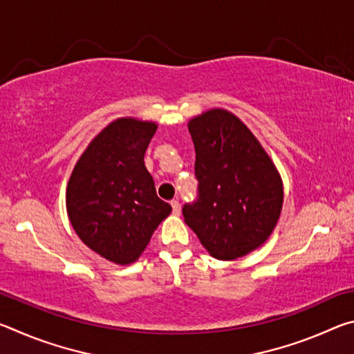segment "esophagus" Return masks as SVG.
Masks as SVG:
<instances>
[{"instance_id": "1", "label": "esophagus", "mask_w": 354, "mask_h": 354, "mask_svg": "<svg viewBox=\"0 0 354 354\" xmlns=\"http://www.w3.org/2000/svg\"><path fill=\"white\" fill-rule=\"evenodd\" d=\"M170 205H171V209H173V214L179 215V212H181V205H179V201L178 200H171Z\"/></svg>"}]
</instances>
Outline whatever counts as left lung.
<instances>
[{
    "label": "left lung",
    "instance_id": "1",
    "mask_svg": "<svg viewBox=\"0 0 354 354\" xmlns=\"http://www.w3.org/2000/svg\"><path fill=\"white\" fill-rule=\"evenodd\" d=\"M187 127L196 153L198 200L183 207L184 221L209 254L234 261L270 237L283 209V179L232 112L209 109Z\"/></svg>",
    "mask_w": 354,
    "mask_h": 354
}]
</instances>
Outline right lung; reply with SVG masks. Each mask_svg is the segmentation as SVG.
<instances>
[{
    "instance_id": "add662e5",
    "label": "right lung",
    "mask_w": 354,
    "mask_h": 354,
    "mask_svg": "<svg viewBox=\"0 0 354 354\" xmlns=\"http://www.w3.org/2000/svg\"><path fill=\"white\" fill-rule=\"evenodd\" d=\"M158 123L122 117L84 149L67 184V214L77 237L118 266L139 259L171 206L156 195L143 158Z\"/></svg>"
}]
</instances>
